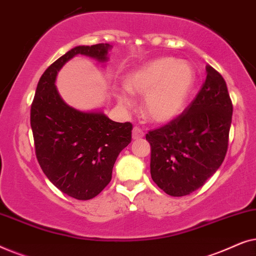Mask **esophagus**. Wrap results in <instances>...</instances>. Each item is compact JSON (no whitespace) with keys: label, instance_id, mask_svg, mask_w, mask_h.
Instances as JSON below:
<instances>
[{"label":"esophagus","instance_id":"34e87169","mask_svg":"<svg viewBox=\"0 0 256 256\" xmlns=\"http://www.w3.org/2000/svg\"><path fill=\"white\" fill-rule=\"evenodd\" d=\"M143 136H144V132H143L141 128L140 127L132 128V138L138 140V138H142Z\"/></svg>","mask_w":256,"mask_h":256}]
</instances>
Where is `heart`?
I'll return each instance as SVG.
<instances>
[{"mask_svg": "<svg viewBox=\"0 0 256 256\" xmlns=\"http://www.w3.org/2000/svg\"><path fill=\"white\" fill-rule=\"evenodd\" d=\"M194 82V72L190 65L174 58H160L129 73L124 87L134 96H144L142 113L149 121L166 124L180 115ZM116 98L124 107L132 104L124 93H118Z\"/></svg>", "mask_w": 256, "mask_h": 256, "instance_id": "obj_1", "label": "heart"}]
</instances>
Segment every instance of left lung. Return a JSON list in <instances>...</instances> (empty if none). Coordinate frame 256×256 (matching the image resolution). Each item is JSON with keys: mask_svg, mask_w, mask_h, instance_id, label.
Segmentation results:
<instances>
[{"mask_svg": "<svg viewBox=\"0 0 256 256\" xmlns=\"http://www.w3.org/2000/svg\"><path fill=\"white\" fill-rule=\"evenodd\" d=\"M186 110L146 135L152 146L150 174L157 186L183 197L198 190L219 169L228 148L233 104L226 82L212 66Z\"/></svg>", "mask_w": 256, "mask_h": 256, "instance_id": "obj_1", "label": "left lung"}]
</instances>
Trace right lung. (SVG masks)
<instances>
[{
    "label": "right lung",
    "mask_w": 256,
    "mask_h": 256,
    "mask_svg": "<svg viewBox=\"0 0 256 256\" xmlns=\"http://www.w3.org/2000/svg\"><path fill=\"white\" fill-rule=\"evenodd\" d=\"M110 44L76 46L45 70L30 110L38 163L56 188L79 200L100 194L112 180L121 150L132 141L130 122L112 121L102 112H80L59 96L56 76L76 54L107 60Z\"/></svg>",
    "instance_id": "1"
}]
</instances>
